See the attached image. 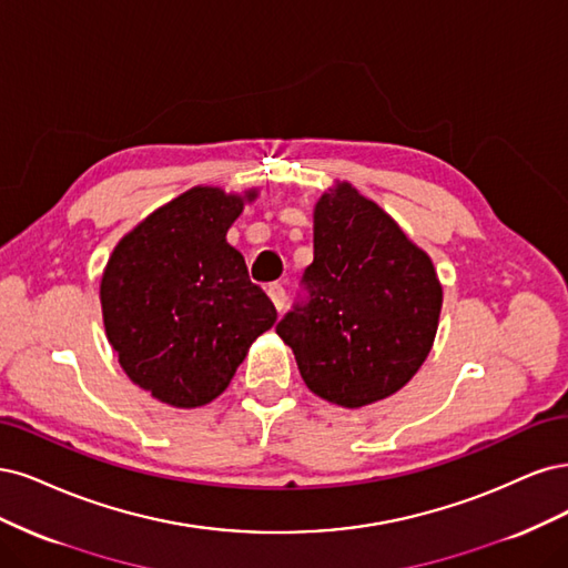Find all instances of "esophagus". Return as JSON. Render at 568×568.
I'll return each mask as SVG.
<instances>
[{
    "label": "esophagus",
    "instance_id": "34e87169",
    "mask_svg": "<svg viewBox=\"0 0 568 568\" xmlns=\"http://www.w3.org/2000/svg\"><path fill=\"white\" fill-rule=\"evenodd\" d=\"M266 295L271 297L273 306H276L278 311H283V306H285V290H283L281 283H271V285L266 287Z\"/></svg>",
    "mask_w": 568,
    "mask_h": 568
}]
</instances>
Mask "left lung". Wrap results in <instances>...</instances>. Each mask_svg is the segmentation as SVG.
<instances>
[{
    "instance_id": "1",
    "label": "left lung",
    "mask_w": 568,
    "mask_h": 568,
    "mask_svg": "<svg viewBox=\"0 0 568 568\" xmlns=\"http://www.w3.org/2000/svg\"><path fill=\"white\" fill-rule=\"evenodd\" d=\"M308 304L276 325L306 387L363 408L404 389L432 352L444 287L429 254L349 181L314 207Z\"/></svg>"
}]
</instances>
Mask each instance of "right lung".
<instances>
[{
    "instance_id": "1",
    "label": "right lung",
    "mask_w": 568,
    "mask_h": 568,
    "mask_svg": "<svg viewBox=\"0 0 568 568\" xmlns=\"http://www.w3.org/2000/svg\"><path fill=\"white\" fill-rule=\"evenodd\" d=\"M260 191L193 186L122 235L101 276L105 337L136 387L174 408L231 384L276 306L226 233Z\"/></svg>"
}]
</instances>
